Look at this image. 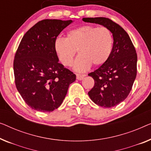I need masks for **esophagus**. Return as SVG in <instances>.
I'll list each match as a JSON object with an SVG mask.
<instances>
[{"label":"esophagus","instance_id":"esophagus-1","mask_svg":"<svg viewBox=\"0 0 151 151\" xmlns=\"http://www.w3.org/2000/svg\"><path fill=\"white\" fill-rule=\"evenodd\" d=\"M85 77V75H82V74H76V78L78 80H82L83 78Z\"/></svg>","mask_w":151,"mask_h":151}]
</instances>
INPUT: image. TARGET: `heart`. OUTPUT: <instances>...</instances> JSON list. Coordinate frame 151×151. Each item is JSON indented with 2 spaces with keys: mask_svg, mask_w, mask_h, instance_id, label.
Segmentation results:
<instances>
[{
  "mask_svg": "<svg viewBox=\"0 0 151 151\" xmlns=\"http://www.w3.org/2000/svg\"><path fill=\"white\" fill-rule=\"evenodd\" d=\"M113 38L110 30L105 27L83 26L67 32L65 39L58 38L54 42V50L61 63L66 67L73 65L76 51L78 57L73 69L83 72L91 64L100 66L110 57Z\"/></svg>",
  "mask_w": 151,
  "mask_h": 151,
  "instance_id": "b5f03b06",
  "label": "heart"
}]
</instances>
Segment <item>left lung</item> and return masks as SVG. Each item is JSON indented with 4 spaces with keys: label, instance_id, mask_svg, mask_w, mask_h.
Instances as JSON below:
<instances>
[{
    "label": "left lung",
    "instance_id": "obj_1",
    "mask_svg": "<svg viewBox=\"0 0 151 151\" xmlns=\"http://www.w3.org/2000/svg\"><path fill=\"white\" fill-rule=\"evenodd\" d=\"M85 22L98 24L112 33L114 43L108 60L88 74L95 80L88 94L98 106L112 108L123 101L129 95L137 74V54L127 32L106 17H86Z\"/></svg>",
    "mask_w": 151,
    "mask_h": 151
}]
</instances>
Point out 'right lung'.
Returning <instances> with one entry per match:
<instances>
[{
  "instance_id": "1",
  "label": "right lung",
  "mask_w": 151,
  "mask_h": 151,
  "mask_svg": "<svg viewBox=\"0 0 151 151\" xmlns=\"http://www.w3.org/2000/svg\"><path fill=\"white\" fill-rule=\"evenodd\" d=\"M73 21L43 19L22 39L14 61L16 88L28 106L52 112L62 104L76 76L58 63L54 42Z\"/></svg>"
}]
</instances>
